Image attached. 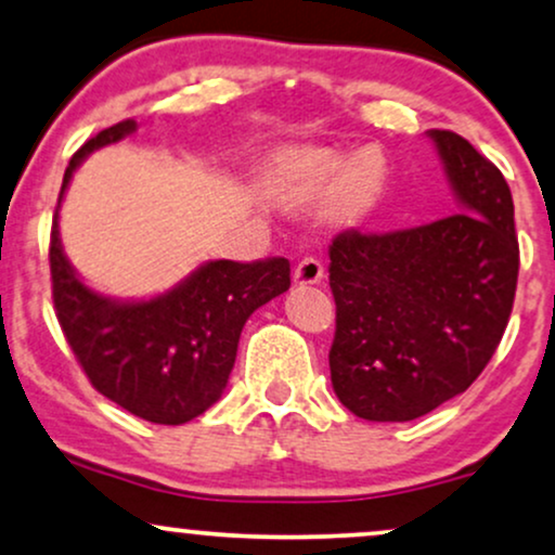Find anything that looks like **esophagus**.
<instances>
[{
  "instance_id": "1",
  "label": "esophagus",
  "mask_w": 555,
  "mask_h": 555,
  "mask_svg": "<svg viewBox=\"0 0 555 555\" xmlns=\"http://www.w3.org/2000/svg\"><path fill=\"white\" fill-rule=\"evenodd\" d=\"M324 280V264L317 257H304L293 270V283L296 285H317Z\"/></svg>"
}]
</instances>
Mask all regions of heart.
<instances>
[{
	"mask_svg": "<svg viewBox=\"0 0 555 555\" xmlns=\"http://www.w3.org/2000/svg\"><path fill=\"white\" fill-rule=\"evenodd\" d=\"M388 169L380 154L360 152L350 162L326 149H288L272 164V190L291 203H309L330 195L334 210L362 218L378 203Z\"/></svg>",
	"mask_w": 555,
	"mask_h": 555,
	"instance_id": "b5f03b06",
	"label": "heart"
}]
</instances>
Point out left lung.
<instances>
[{
	"instance_id": "left-lung-1",
	"label": "left lung",
	"mask_w": 555,
	"mask_h": 555,
	"mask_svg": "<svg viewBox=\"0 0 555 555\" xmlns=\"http://www.w3.org/2000/svg\"><path fill=\"white\" fill-rule=\"evenodd\" d=\"M455 210L414 229L330 244L332 386L360 420L412 422L489 365L515 304L519 244L504 175L453 131H429Z\"/></svg>"
}]
</instances>
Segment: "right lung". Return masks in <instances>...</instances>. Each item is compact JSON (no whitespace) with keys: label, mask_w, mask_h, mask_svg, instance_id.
<instances>
[{"label":"right lung","mask_w":555,"mask_h":555,"mask_svg":"<svg viewBox=\"0 0 555 555\" xmlns=\"http://www.w3.org/2000/svg\"><path fill=\"white\" fill-rule=\"evenodd\" d=\"M135 131L120 120L100 131L68 162L61 195L87 154ZM53 309L81 371L113 403L152 424H184L221 399L246 319L291 288V262L216 259L152 300L120 304L89 291L68 264L51 229Z\"/></svg>","instance_id":"1"}]
</instances>
